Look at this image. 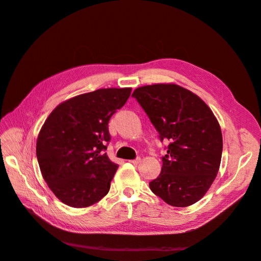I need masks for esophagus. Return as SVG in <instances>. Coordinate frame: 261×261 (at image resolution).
<instances>
[{"instance_id":"esophagus-1","label":"esophagus","mask_w":261,"mask_h":261,"mask_svg":"<svg viewBox=\"0 0 261 261\" xmlns=\"http://www.w3.org/2000/svg\"><path fill=\"white\" fill-rule=\"evenodd\" d=\"M140 160H141L140 158H136L135 160H129V162H130V163H133V164H138V163L140 162Z\"/></svg>"}]
</instances>
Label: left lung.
Returning a JSON list of instances; mask_svg holds the SVG:
<instances>
[{"mask_svg": "<svg viewBox=\"0 0 261 261\" xmlns=\"http://www.w3.org/2000/svg\"><path fill=\"white\" fill-rule=\"evenodd\" d=\"M132 96L145 110L161 141H170L160 175L149 183L170 206L188 207L215 180L222 156V133L211 109L175 84L139 87Z\"/></svg>", "mask_w": 261, "mask_h": 261, "instance_id": "8db88e82", "label": "left lung"}]
</instances>
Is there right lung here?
Segmentation results:
<instances>
[{
	"mask_svg": "<svg viewBox=\"0 0 261 261\" xmlns=\"http://www.w3.org/2000/svg\"><path fill=\"white\" fill-rule=\"evenodd\" d=\"M132 88L98 89L55 108L37 139V159L53 194L73 208L92 206L109 193L118 168L106 153L108 124Z\"/></svg>",
	"mask_w": 261,
	"mask_h": 261,
	"instance_id": "obj_1",
	"label": "right lung"
}]
</instances>
